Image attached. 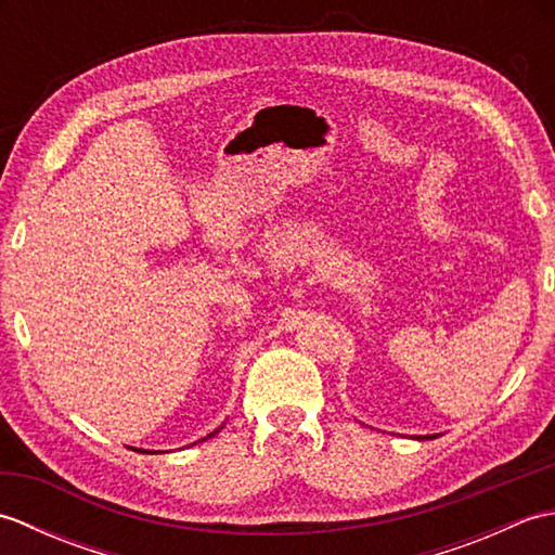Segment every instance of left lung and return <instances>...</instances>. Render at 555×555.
Segmentation results:
<instances>
[{
    "instance_id": "left-lung-1",
    "label": "left lung",
    "mask_w": 555,
    "mask_h": 555,
    "mask_svg": "<svg viewBox=\"0 0 555 555\" xmlns=\"http://www.w3.org/2000/svg\"><path fill=\"white\" fill-rule=\"evenodd\" d=\"M420 439H436V434L434 436H420Z\"/></svg>"
}]
</instances>
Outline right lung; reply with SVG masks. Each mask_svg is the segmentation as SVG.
<instances>
[{
    "label": "right lung",
    "mask_w": 555,
    "mask_h": 555,
    "mask_svg": "<svg viewBox=\"0 0 555 555\" xmlns=\"http://www.w3.org/2000/svg\"><path fill=\"white\" fill-rule=\"evenodd\" d=\"M219 429H221V427H219ZM219 429H215V431H211V434H207V436H205V439H209V436H215V434H217ZM205 439H203V441H205ZM140 451H143V448H140Z\"/></svg>",
    "instance_id": "add662e5"
}]
</instances>
